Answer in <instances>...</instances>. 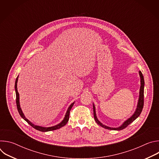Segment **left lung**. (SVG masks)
I'll list each match as a JSON object with an SVG mask.
<instances>
[{
    "instance_id": "left-lung-1",
    "label": "left lung",
    "mask_w": 159,
    "mask_h": 159,
    "mask_svg": "<svg viewBox=\"0 0 159 159\" xmlns=\"http://www.w3.org/2000/svg\"><path fill=\"white\" fill-rule=\"evenodd\" d=\"M139 75L140 77V91H139V100L137 102V108H136L132 116L128 118L126 120H125L121 125H120L118 127L116 128H112L110 126H107L104 124H102L98 118L97 115H96V107L95 105L93 103V111H94V117L96 122L102 126V128H104L107 129H111V130H121L125 128L128 125H129L130 123H131L133 121H134L136 119H137L141 114V112L143 109V98H144V85H145V82H144V78L142 73L141 71H139Z\"/></svg>"
}]
</instances>
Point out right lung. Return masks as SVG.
<instances>
[{
	"label": "right lung",
	"mask_w": 159,
	"mask_h": 159,
	"mask_svg": "<svg viewBox=\"0 0 159 159\" xmlns=\"http://www.w3.org/2000/svg\"><path fill=\"white\" fill-rule=\"evenodd\" d=\"M18 77H19V75L17 76V77L16 78V82H15V91H16V105H17V110H18V112L19 113L20 116L22 117V118H23L29 125H30L32 127H33L34 128H35L37 130H39L40 131H43V132H46V131H53V130H55V129H59L63 126H64L66 123L67 122L69 121V115H70V111L71 110L72 106H74V102H72L70 106L69 107H68L67 109V111L65 113V117L63 118V120L58 124L55 125V126H49V127H44V126H39V125H34L33 124V123H31L30 120H28L26 116H25L24 113L22 112V111L20 108V103H19V93L17 91V81H18Z\"/></svg>",
	"instance_id": "1"
}]
</instances>
